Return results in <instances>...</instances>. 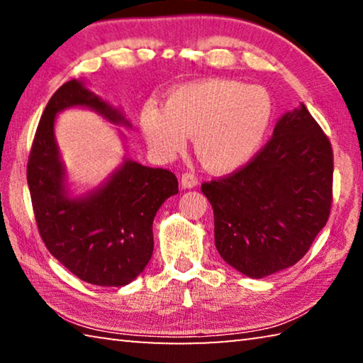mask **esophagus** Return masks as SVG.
Listing matches in <instances>:
<instances>
[{
    "instance_id": "esophagus-1",
    "label": "esophagus",
    "mask_w": 363,
    "mask_h": 363,
    "mask_svg": "<svg viewBox=\"0 0 363 363\" xmlns=\"http://www.w3.org/2000/svg\"><path fill=\"white\" fill-rule=\"evenodd\" d=\"M181 186L184 189H192L195 186H199V179L194 173H184L181 177Z\"/></svg>"
}]
</instances>
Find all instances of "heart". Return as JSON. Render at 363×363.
Returning <instances> with one entry per match:
<instances>
[{"label":"heart","mask_w":363,"mask_h":363,"mask_svg":"<svg viewBox=\"0 0 363 363\" xmlns=\"http://www.w3.org/2000/svg\"><path fill=\"white\" fill-rule=\"evenodd\" d=\"M274 118L272 97L261 86L205 79L176 88L163 108L147 102L139 126L150 149L174 157L194 136V149L211 173H232L253 158Z\"/></svg>","instance_id":"b5f03b06"}]
</instances>
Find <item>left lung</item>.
Segmentation results:
<instances>
[{"label": "left lung", "mask_w": 363, "mask_h": 363, "mask_svg": "<svg viewBox=\"0 0 363 363\" xmlns=\"http://www.w3.org/2000/svg\"><path fill=\"white\" fill-rule=\"evenodd\" d=\"M223 259L251 279L294 266L327 224L333 149L304 106L281 116L242 168L201 184Z\"/></svg>", "instance_id": "8db88e82"}]
</instances>
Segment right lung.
I'll use <instances>...</instances> for the list:
<instances>
[{"mask_svg": "<svg viewBox=\"0 0 363 363\" xmlns=\"http://www.w3.org/2000/svg\"><path fill=\"white\" fill-rule=\"evenodd\" d=\"M94 108L113 123H125L118 110L70 79L54 93L36 128L27 163V181L38 232L56 259L88 284L123 286L149 264L152 224L158 208L179 192L169 169L126 160L96 192L69 199L64 187L54 118L67 107Z\"/></svg>", "mask_w": 363, "mask_h": 363, "instance_id": "obj_1", "label": "right lung"}]
</instances>
